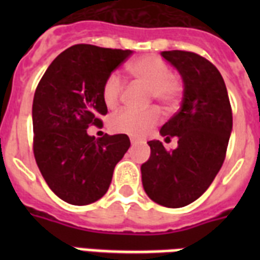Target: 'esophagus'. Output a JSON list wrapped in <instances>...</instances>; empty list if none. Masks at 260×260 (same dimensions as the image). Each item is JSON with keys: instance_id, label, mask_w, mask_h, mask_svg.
I'll return each mask as SVG.
<instances>
[{"instance_id": "1", "label": "esophagus", "mask_w": 260, "mask_h": 260, "mask_svg": "<svg viewBox=\"0 0 260 260\" xmlns=\"http://www.w3.org/2000/svg\"><path fill=\"white\" fill-rule=\"evenodd\" d=\"M131 143H132V144L135 146V144H139V143H142V142H139L136 138H131Z\"/></svg>"}]
</instances>
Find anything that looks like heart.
I'll list each match as a JSON object with an SVG mask.
<instances>
[{
	"mask_svg": "<svg viewBox=\"0 0 260 260\" xmlns=\"http://www.w3.org/2000/svg\"><path fill=\"white\" fill-rule=\"evenodd\" d=\"M126 73L132 81L147 86L148 98H154L165 108H171L179 101L183 85L179 77L173 74L166 60L159 56L148 55L131 62ZM124 94V83L120 77L110 74L102 85V100L109 109H113L121 101ZM160 120V112L156 108L146 110L125 109L110 118V126L116 132L128 134L131 136H143L151 131Z\"/></svg>",
	"mask_w": 260,
	"mask_h": 260,
	"instance_id": "1",
	"label": "heart"
}]
</instances>
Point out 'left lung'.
<instances>
[{
	"label": "left lung",
	"instance_id": "obj_1",
	"mask_svg": "<svg viewBox=\"0 0 260 260\" xmlns=\"http://www.w3.org/2000/svg\"><path fill=\"white\" fill-rule=\"evenodd\" d=\"M183 81L181 109L160 128L178 138L167 151L151 140V156L142 165L143 187L159 205L182 208L201 197L225 159L232 131V109L225 83L213 63L189 51H163Z\"/></svg>",
	"mask_w": 260,
	"mask_h": 260
}]
</instances>
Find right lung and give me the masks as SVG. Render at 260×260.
<instances>
[{
  "instance_id": "obj_1",
  "label": "right lung",
  "mask_w": 260,
  "mask_h": 260,
  "mask_svg": "<svg viewBox=\"0 0 260 260\" xmlns=\"http://www.w3.org/2000/svg\"><path fill=\"white\" fill-rule=\"evenodd\" d=\"M131 50L75 44L58 55L40 79L32 105L34 155L50 189L73 205H87L109 189L131 146L124 134L87 135L108 113L102 85Z\"/></svg>"
}]
</instances>
